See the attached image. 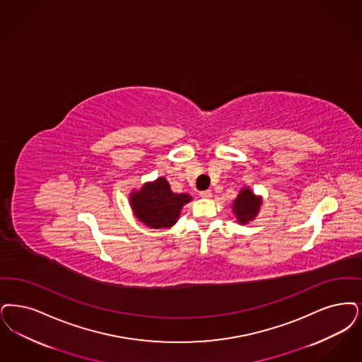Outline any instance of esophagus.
I'll list each match as a JSON object with an SVG mask.
<instances>
[{
  "instance_id": "1",
  "label": "esophagus",
  "mask_w": 362,
  "mask_h": 362,
  "mask_svg": "<svg viewBox=\"0 0 362 362\" xmlns=\"http://www.w3.org/2000/svg\"><path fill=\"white\" fill-rule=\"evenodd\" d=\"M199 195H201L202 198H211V197H213V192H211L210 189H204V191L199 192Z\"/></svg>"
}]
</instances>
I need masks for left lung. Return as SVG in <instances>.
Masks as SVG:
<instances>
[{"label": "left lung", "mask_w": 362, "mask_h": 362, "mask_svg": "<svg viewBox=\"0 0 362 362\" xmlns=\"http://www.w3.org/2000/svg\"><path fill=\"white\" fill-rule=\"evenodd\" d=\"M260 204V198L255 197V194L249 188H244L234 201L233 211L235 217L238 218L240 223H247V221L257 216Z\"/></svg>", "instance_id": "8db88e82"}]
</instances>
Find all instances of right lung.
<instances>
[{
  "mask_svg": "<svg viewBox=\"0 0 362 362\" xmlns=\"http://www.w3.org/2000/svg\"><path fill=\"white\" fill-rule=\"evenodd\" d=\"M188 194H176L164 177L146 183L130 195L132 209L141 222L153 229L171 228L176 223L183 204L189 202Z\"/></svg>",
  "mask_w": 362,
  "mask_h": 362,
  "instance_id": "obj_1",
  "label": "right lung"
}]
</instances>
